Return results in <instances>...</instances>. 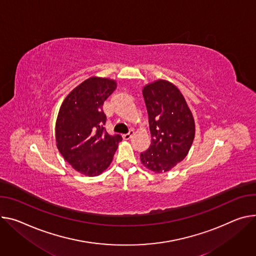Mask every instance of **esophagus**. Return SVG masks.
Instances as JSON below:
<instances>
[{
	"instance_id": "1",
	"label": "esophagus",
	"mask_w": 256,
	"mask_h": 256,
	"mask_svg": "<svg viewBox=\"0 0 256 256\" xmlns=\"http://www.w3.org/2000/svg\"><path fill=\"white\" fill-rule=\"evenodd\" d=\"M134 130H130L128 134H124L122 136V138H124V140H130V138L134 136Z\"/></svg>"
}]
</instances>
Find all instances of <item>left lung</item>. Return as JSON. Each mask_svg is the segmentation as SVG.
Returning a JSON list of instances; mask_svg holds the SVG:
<instances>
[{
  "label": "left lung",
  "mask_w": 256,
  "mask_h": 256,
  "mask_svg": "<svg viewBox=\"0 0 256 256\" xmlns=\"http://www.w3.org/2000/svg\"><path fill=\"white\" fill-rule=\"evenodd\" d=\"M143 96L151 144L141 153V162L151 172L164 174L188 155L195 138L194 118L180 90L168 80L146 84Z\"/></svg>",
  "instance_id": "8db88e82"
}]
</instances>
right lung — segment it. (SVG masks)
Instances as JSON below:
<instances>
[{
    "mask_svg": "<svg viewBox=\"0 0 256 256\" xmlns=\"http://www.w3.org/2000/svg\"><path fill=\"white\" fill-rule=\"evenodd\" d=\"M115 88L114 80L92 76L69 92L59 109L57 148L82 174H101L110 166L122 140L120 134L111 136L103 128L106 122L103 104Z\"/></svg>",
    "mask_w": 256,
    "mask_h": 256,
    "instance_id": "obj_1",
    "label": "right lung"
}]
</instances>
